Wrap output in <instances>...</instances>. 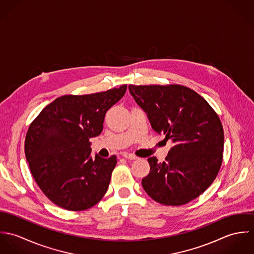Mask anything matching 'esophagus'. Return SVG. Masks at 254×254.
I'll list each match as a JSON object with an SVG mask.
<instances>
[{
	"mask_svg": "<svg viewBox=\"0 0 254 254\" xmlns=\"http://www.w3.org/2000/svg\"><path fill=\"white\" fill-rule=\"evenodd\" d=\"M122 156H123L124 158H126V159H129V160H134V159L137 158L136 155H134V154H132V153H128V152L122 153Z\"/></svg>",
	"mask_w": 254,
	"mask_h": 254,
	"instance_id": "34e87169",
	"label": "esophagus"
}]
</instances>
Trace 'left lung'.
Returning <instances> with one entry per match:
<instances>
[{"mask_svg":"<svg viewBox=\"0 0 254 254\" xmlns=\"http://www.w3.org/2000/svg\"><path fill=\"white\" fill-rule=\"evenodd\" d=\"M152 129L171 140L165 161L147 158L145 192L156 202L179 206L213 183L223 160L224 131L215 110L196 92L178 85H129Z\"/></svg>","mask_w":254,"mask_h":254,"instance_id":"1","label":"left lung"}]
</instances>
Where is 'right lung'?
<instances>
[{
	"label": "right lung",
	"mask_w": 254,
	"mask_h": 254,
	"mask_svg": "<svg viewBox=\"0 0 254 254\" xmlns=\"http://www.w3.org/2000/svg\"><path fill=\"white\" fill-rule=\"evenodd\" d=\"M127 85L90 95H64L31 122L24 151L31 174L45 195L56 205L82 211L106 194L115 155L91 154L90 138L103 131L105 115L125 94Z\"/></svg>",
	"instance_id": "add662e5"
}]
</instances>
